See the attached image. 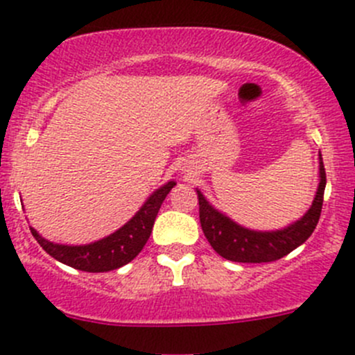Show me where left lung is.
Segmentation results:
<instances>
[{
  "instance_id": "1",
  "label": "left lung",
  "mask_w": 355,
  "mask_h": 355,
  "mask_svg": "<svg viewBox=\"0 0 355 355\" xmlns=\"http://www.w3.org/2000/svg\"><path fill=\"white\" fill-rule=\"evenodd\" d=\"M324 186H327V173H324L323 160L320 155V186H318L311 208L306 211L301 220L294 222L282 231L273 232H258L241 227L231 218L215 210L196 189L200 205V224L210 246L222 258L237 263L275 261L301 246L316 229L321 207H323Z\"/></svg>"
}]
</instances>
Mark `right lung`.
Returning <instances> with one entry per match:
<instances>
[{
  "label": "right lung",
  "instance_id": "right-lung-1",
  "mask_svg": "<svg viewBox=\"0 0 355 355\" xmlns=\"http://www.w3.org/2000/svg\"><path fill=\"white\" fill-rule=\"evenodd\" d=\"M174 186H176V182L171 181L160 189H157L126 225H123L119 231L111 234V236L97 241V243L85 244V246H64V244H54L44 239L32 227L31 232L47 254H51L54 259L64 263V265L82 270V272H111V270L130 263L144 250L148 237H150L160 205Z\"/></svg>",
  "mask_w": 355,
  "mask_h": 355
}]
</instances>
